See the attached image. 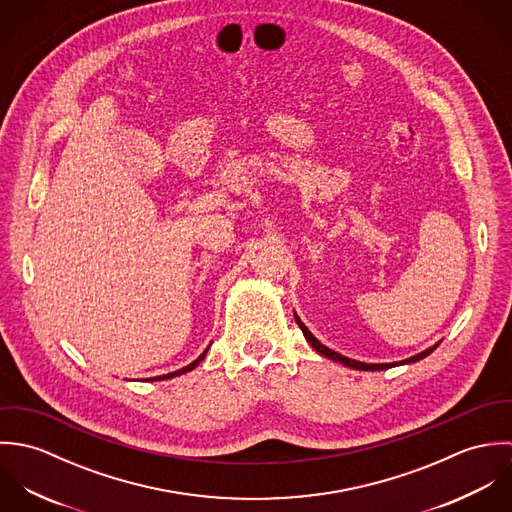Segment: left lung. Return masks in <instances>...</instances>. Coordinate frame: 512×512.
I'll return each instance as SVG.
<instances>
[{
    "label": "left lung",
    "instance_id": "left-lung-1",
    "mask_svg": "<svg viewBox=\"0 0 512 512\" xmlns=\"http://www.w3.org/2000/svg\"><path fill=\"white\" fill-rule=\"evenodd\" d=\"M295 321H297V325H299V329L303 331V335H305V339H307V343L319 353V355H323V357H327V359H331V361H337V363H343L345 366H351V368H357V370H382V368H390V366L396 365H410V363H416V361H422V359H426L430 353H434L436 349H438V345H434V347H430V349H426L424 353H420V355H414V357H410V359H406V361H402V363H392V365H366V363H361V361H353V359H347V357H343V355H339V353H335V351H331L329 347H325V345H321L313 335H311V331L301 323V319L295 315Z\"/></svg>",
    "mask_w": 512,
    "mask_h": 512
}]
</instances>
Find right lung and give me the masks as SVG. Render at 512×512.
Listing matches in <instances>:
<instances>
[{
  "label": "right lung",
  "instance_id": "1",
  "mask_svg": "<svg viewBox=\"0 0 512 512\" xmlns=\"http://www.w3.org/2000/svg\"><path fill=\"white\" fill-rule=\"evenodd\" d=\"M207 351L209 349H205V353L197 359V361H193L191 365L183 366L181 370H175V372H169V374H163V376H155V378H147V380H151V382H155V380H165V378H173V376H179V374H185V372H189V370H193L195 366L199 365L203 359H205V355H207Z\"/></svg>",
  "mask_w": 512,
  "mask_h": 512
}]
</instances>
